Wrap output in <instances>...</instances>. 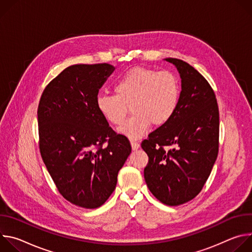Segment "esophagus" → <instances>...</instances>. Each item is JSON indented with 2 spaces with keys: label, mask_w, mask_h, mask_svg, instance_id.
Returning <instances> with one entry per match:
<instances>
[{
  "label": "esophagus",
  "mask_w": 252,
  "mask_h": 252,
  "mask_svg": "<svg viewBox=\"0 0 252 252\" xmlns=\"http://www.w3.org/2000/svg\"><path fill=\"white\" fill-rule=\"evenodd\" d=\"M130 146H131L132 151H136V150L139 148V143L132 140V141H130Z\"/></svg>",
  "instance_id": "obj_1"
}]
</instances>
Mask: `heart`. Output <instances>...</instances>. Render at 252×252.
<instances>
[{"label": "heart", "mask_w": 252, "mask_h": 252, "mask_svg": "<svg viewBox=\"0 0 252 252\" xmlns=\"http://www.w3.org/2000/svg\"><path fill=\"white\" fill-rule=\"evenodd\" d=\"M114 94L97 95L98 113L110 125L119 126L129 107L132 116L120 131L137 139L149 131L151 124L160 126L172 118L179 100V85L170 71L137 66L116 82Z\"/></svg>", "instance_id": "obj_1"}]
</instances>
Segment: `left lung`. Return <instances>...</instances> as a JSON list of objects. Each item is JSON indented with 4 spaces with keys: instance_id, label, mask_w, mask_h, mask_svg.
<instances>
[{
    "instance_id": "obj_1",
    "label": "left lung",
    "mask_w": 252,
    "mask_h": 252,
    "mask_svg": "<svg viewBox=\"0 0 252 252\" xmlns=\"http://www.w3.org/2000/svg\"><path fill=\"white\" fill-rule=\"evenodd\" d=\"M182 79L176 111L149 134L141 148L149 156L143 173L151 192L170 206L184 204L202 189L219 154L220 113L213 90L189 63L173 58ZM172 145L166 152L163 146Z\"/></svg>"
}]
</instances>
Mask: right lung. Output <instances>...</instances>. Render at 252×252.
Here are the masks:
<instances>
[{
  "label": "right lung",
  "instance_id": "obj_1",
  "mask_svg": "<svg viewBox=\"0 0 252 252\" xmlns=\"http://www.w3.org/2000/svg\"><path fill=\"white\" fill-rule=\"evenodd\" d=\"M114 70L109 63L67 66L46 87L38 109L40 151L49 173L66 200L89 209L111 196L131 153L128 139L96 109L98 91Z\"/></svg>",
  "mask_w": 252,
  "mask_h": 252
}]
</instances>
